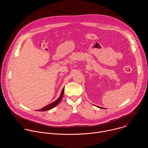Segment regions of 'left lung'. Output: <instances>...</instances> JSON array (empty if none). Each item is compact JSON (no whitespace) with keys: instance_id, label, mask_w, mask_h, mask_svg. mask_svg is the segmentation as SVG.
<instances>
[{"instance_id":"8db88e82","label":"left lung","mask_w":148,"mask_h":148,"mask_svg":"<svg viewBox=\"0 0 148 148\" xmlns=\"http://www.w3.org/2000/svg\"><path fill=\"white\" fill-rule=\"evenodd\" d=\"M97 107H98V106H97ZM98 108H102V109H103V108H102V107H98Z\"/></svg>"}]
</instances>
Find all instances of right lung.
Returning <instances> with one entry per match:
<instances>
[{
    "mask_svg": "<svg viewBox=\"0 0 148 148\" xmlns=\"http://www.w3.org/2000/svg\"><path fill=\"white\" fill-rule=\"evenodd\" d=\"M64 88H63V89L62 90V91H61V93L60 94V97L56 101H55L49 104L48 105H46V107H43V108L38 110V111H47V110H50L53 108L54 107H55L56 106H57V105L59 103V102L61 101V100L62 98L63 94H64Z\"/></svg>",
    "mask_w": 148,
    "mask_h": 148,
    "instance_id": "1",
    "label": "right lung"
}]
</instances>
